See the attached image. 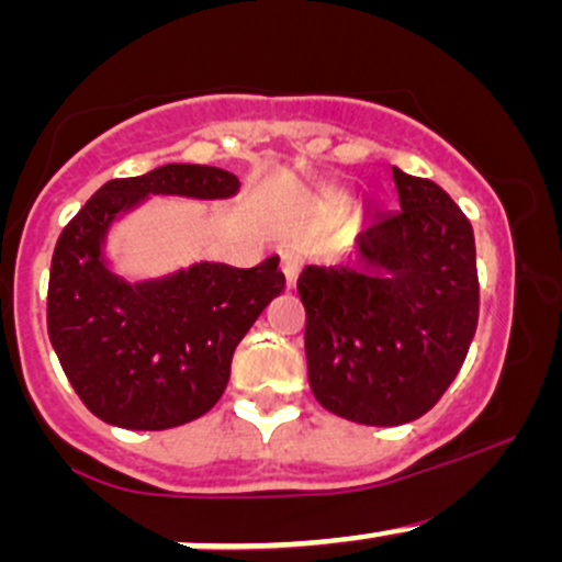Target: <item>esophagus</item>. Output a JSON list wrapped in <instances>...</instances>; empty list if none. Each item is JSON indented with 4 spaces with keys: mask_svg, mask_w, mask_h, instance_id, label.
<instances>
[{
    "mask_svg": "<svg viewBox=\"0 0 562 562\" xmlns=\"http://www.w3.org/2000/svg\"><path fill=\"white\" fill-rule=\"evenodd\" d=\"M302 263H304V258H302V252H296V249H285V252H282V274H285V282H288V288H293L296 285V277H299V271H302Z\"/></svg>",
    "mask_w": 562,
    "mask_h": 562,
    "instance_id": "34e87169",
    "label": "esophagus"
}]
</instances>
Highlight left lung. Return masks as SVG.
Returning <instances> with one entry per match:
<instances>
[{
  "label": "left lung",
  "instance_id": "1",
  "mask_svg": "<svg viewBox=\"0 0 562 562\" xmlns=\"http://www.w3.org/2000/svg\"><path fill=\"white\" fill-rule=\"evenodd\" d=\"M400 212L370 214L353 258L304 266L310 389L367 427L422 418L451 386L479 323L475 239L443 187L391 168Z\"/></svg>",
  "mask_w": 562,
  "mask_h": 562
}]
</instances>
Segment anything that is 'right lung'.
I'll return each mask as SVG.
<instances>
[{
	"label": "right lung",
	"mask_w": 562,
	"mask_h": 562,
	"mask_svg": "<svg viewBox=\"0 0 562 562\" xmlns=\"http://www.w3.org/2000/svg\"><path fill=\"white\" fill-rule=\"evenodd\" d=\"M241 181L212 166L171 162L100 187L56 241L48 337L83 405L122 429H171L212 411L245 339L285 277L271 255L255 269L198 260L162 277L113 271L108 239L149 198L228 201Z\"/></svg>",
	"instance_id": "right-lung-1"
}]
</instances>
